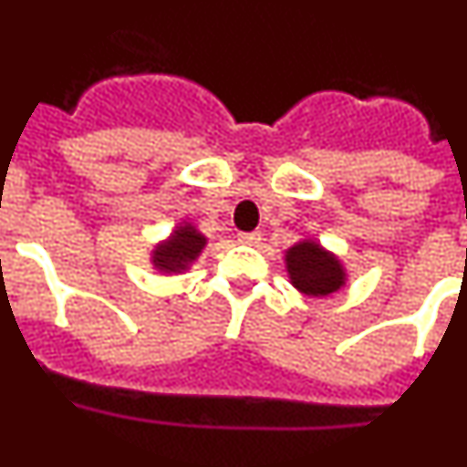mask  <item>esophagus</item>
Listing matches in <instances>:
<instances>
[{"mask_svg": "<svg viewBox=\"0 0 467 467\" xmlns=\"http://www.w3.org/2000/svg\"><path fill=\"white\" fill-rule=\"evenodd\" d=\"M238 241L243 245H259L262 243V234L259 231H250V234H238Z\"/></svg>", "mask_w": 467, "mask_h": 467, "instance_id": "obj_1", "label": "esophagus"}]
</instances>
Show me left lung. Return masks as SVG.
I'll return each mask as SVG.
<instances>
[{
  "label": "left lung",
  "mask_w": 467,
  "mask_h": 467,
  "mask_svg": "<svg viewBox=\"0 0 467 467\" xmlns=\"http://www.w3.org/2000/svg\"><path fill=\"white\" fill-rule=\"evenodd\" d=\"M287 274L296 290L308 296H327L344 285V266L334 254L325 253L316 241H301L285 254Z\"/></svg>",
  "instance_id": "1"
}]
</instances>
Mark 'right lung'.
<instances>
[{"label":"right lung","mask_w":467,"mask_h":467,"mask_svg":"<svg viewBox=\"0 0 467 467\" xmlns=\"http://www.w3.org/2000/svg\"><path fill=\"white\" fill-rule=\"evenodd\" d=\"M205 247V236H201L192 224L177 226L168 243H161L154 250V266L159 271H184Z\"/></svg>","instance_id":"right-lung-1"}]
</instances>
